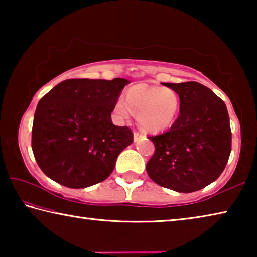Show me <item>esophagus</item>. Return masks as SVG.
Listing matches in <instances>:
<instances>
[{
	"label": "esophagus",
	"instance_id": "obj_1",
	"mask_svg": "<svg viewBox=\"0 0 257 257\" xmlns=\"http://www.w3.org/2000/svg\"><path fill=\"white\" fill-rule=\"evenodd\" d=\"M143 137H144V134L138 133V132H134V141H135V142H137L138 139H141V138H143Z\"/></svg>",
	"mask_w": 257,
	"mask_h": 257
}]
</instances>
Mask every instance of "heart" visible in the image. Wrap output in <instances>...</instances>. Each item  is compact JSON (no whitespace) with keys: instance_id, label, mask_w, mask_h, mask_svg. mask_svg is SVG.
<instances>
[{"instance_id":"b5f03b06","label":"heart","mask_w":257,"mask_h":257,"mask_svg":"<svg viewBox=\"0 0 257 257\" xmlns=\"http://www.w3.org/2000/svg\"><path fill=\"white\" fill-rule=\"evenodd\" d=\"M113 110L123 120L130 119L135 113L143 130L159 133L176 121L180 110V97L175 89L169 87L139 84L130 87L125 99H116Z\"/></svg>"}]
</instances>
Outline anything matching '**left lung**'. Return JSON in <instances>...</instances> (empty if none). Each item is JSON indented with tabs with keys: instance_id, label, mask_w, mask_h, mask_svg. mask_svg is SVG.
<instances>
[{
	"instance_id": "obj_1",
	"label": "left lung",
	"mask_w": 257,
	"mask_h": 257,
	"mask_svg": "<svg viewBox=\"0 0 257 257\" xmlns=\"http://www.w3.org/2000/svg\"><path fill=\"white\" fill-rule=\"evenodd\" d=\"M180 97V114L171 128L150 136L155 152L146 171L155 184L178 193H193L223 172L231 152L227 106L196 81L163 84Z\"/></svg>"
}]
</instances>
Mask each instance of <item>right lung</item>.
<instances>
[{"mask_svg": "<svg viewBox=\"0 0 257 257\" xmlns=\"http://www.w3.org/2000/svg\"><path fill=\"white\" fill-rule=\"evenodd\" d=\"M127 79H68L38 102L32 149L41 170L69 188H86L111 175L118 155L134 142L111 112Z\"/></svg>", "mask_w": 257, "mask_h": 257, "instance_id": "obj_1", "label": "right lung"}]
</instances>
